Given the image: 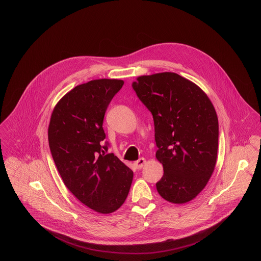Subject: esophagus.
Masks as SVG:
<instances>
[{
    "label": "esophagus",
    "instance_id": "obj_1",
    "mask_svg": "<svg viewBox=\"0 0 261 261\" xmlns=\"http://www.w3.org/2000/svg\"><path fill=\"white\" fill-rule=\"evenodd\" d=\"M145 164H146V159H144V158H141V159H139L137 162L134 163V165H135V167H136L137 169H142Z\"/></svg>",
    "mask_w": 261,
    "mask_h": 261
}]
</instances>
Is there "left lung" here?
Wrapping results in <instances>:
<instances>
[{
	"label": "left lung",
	"instance_id": "left-lung-1",
	"mask_svg": "<svg viewBox=\"0 0 261 261\" xmlns=\"http://www.w3.org/2000/svg\"><path fill=\"white\" fill-rule=\"evenodd\" d=\"M152 114L155 158L164 175L159 194L174 204L193 200L207 185L216 165L219 125L207 94L173 72L144 75L133 82Z\"/></svg>",
	"mask_w": 261,
	"mask_h": 261
}]
</instances>
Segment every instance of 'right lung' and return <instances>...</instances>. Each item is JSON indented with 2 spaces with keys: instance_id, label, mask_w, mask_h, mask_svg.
<instances>
[{
  "instance_id": "obj_1",
  "label": "right lung",
  "mask_w": 261,
  "mask_h": 261,
  "mask_svg": "<svg viewBox=\"0 0 261 261\" xmlns=\"http://www.w3.org/2000/svg\"><path fill=\"white\" fill-rule=\"evenodd\" d=\"M123 85L118 79H96L77 85L56 105L48 141L56 168L69 191L90 209L109 214L125 201L134 173L113 153L102 127L113 96Z\"/></svg>"
}]
</instances>
